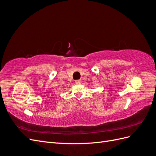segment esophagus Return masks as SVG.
<instances>
[{
    "label": "esophagus",
    "instance_id": "obj_1",
    "mask_svg": "<svg viewBox=\"0 0 156 156\" xmlns=\"http://www.w3.org/2000/svg\"><path fill=\"white\" fill-rule=\"evenodd\" d=\"M75 84H80L81 83V80H80V79L76 80V81H75Z\"/></svg>",
    "mask_w": 156,
    "mask_h": 156
}]
</instances>
